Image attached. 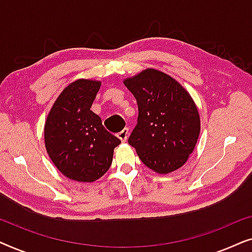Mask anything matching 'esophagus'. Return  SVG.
Segmentation results:
<instances>
[{"label": "esophagus", "mask_w": 252, "mask_h": 252, "mask_svg": "<svg viewBox=\"0 0 252 252\" xmlns=\"http://www.w3.org/2000/svg\"><path fill=\"white\" fill-rule=\"evenodd\" d=\"M128 128H124L122 132H119L118 134H117V136H118L119 140H122L123 142H125V141L127 140V137H128Z\"/></svg>", "instance_id": "esophagus-1"}]
</instances>
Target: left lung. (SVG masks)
Returning <instances> with one entry per match:
<instances>
[{
  "label": "left lung",
  "mask_w": 252,
  "mask_h": 252,
  "mask_svg": "<svg viewBox=\"0 0 252 252\" xmlns=\"http://www.w3.org/2000/svg\"><path fill=\"white\" fill-rule=\"evenodd\" d=\"M124 85L139 106L128 143L156 173L180 168L194 151L201 130L199 113L190 94L175 79L155 68L125 79Z\"/></svg>",
  "instance_id": "8db88e82"
}]
</instances>
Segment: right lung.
<instances>
[{
    "label": "right lung",
    "mask_w": 252,
    "mask_h": 252,
    "mask_svg": "<svg viewBox=\"0 0 252 252\" xmlns=\"http://www.w3.org/2000/svg\"><path fill=\"white\" fill-rule=\"evenodd\" d=\"M101 81L78 79L63 89L44 124V146L58 171L71 180L94 182L112 163L120 141L91 110Z\"/></svg>",
    "instance_id": "add662e5"
}]
</instances>
